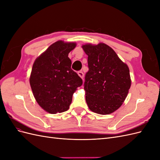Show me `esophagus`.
Returning a JSON list of instances; mask_svg holds the SVG:
<instances>
[{"instance_id":"obj_1","label":"esophagus","mask_w":160,"mask_h":160,"mask_svg":"<svg viewBox=\"0 0 160 160\" xmlns=\"http://www.w3.org/2000/svg\"><path fill=\"white\" fill-rule=\"evenodd\" d=\"M77 74L79 75V76L81 77V78H82V79L83 78V77H84V74H83V72H82L81 71H79L77 72Z\"/></svg>"}]
</instances>
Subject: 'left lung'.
I'll use <instances>...</instances> for the list:
<instances>
[{
	"label": "left lung",
	"instance_id": "left-lung-1",
	"mask_svg": "<svg viewBox=\"0 0 160 160\" xmlns=\"http://www.w3.org/2000/svg\"><path fill=\"white\" fill-rule=\"evenodd\" d=\"M82 47L88 55L84 82L87 104L96 113H113L122 105L130 88L128 67L104 43Z\"/></svg>",
	"mask_w": 160,
	"mask_h": 160
}]
</instances>
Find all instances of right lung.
I'll return each instance as SVG.
<instances>
[{
	"label": "right lung",
	"mask_w": 160,
	"mask_h": 160,
	"mask_svg": "<svg viewBox=\"0 0 160 160\" xmlns=\"http://www.w3.org/2000/svg\"><path fill=\"white\" fill-rule=\"evenodd\" d=\"M74 42L59 41L38 57L32 65L30 85L41 107L52 114L68 110L72 97L83 84L81 77L71 68L68 57Z\"/></svg>",
	"instance_id": "obj_1"
}]
</instances>
